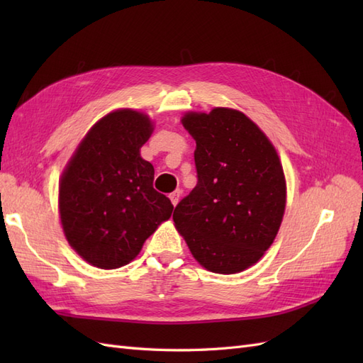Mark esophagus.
<instances>
[{"label": "esophagus", "instance_id": "esophagus-1", "mask_svg": "<svg viewBox=\"0 0 363 363\" xmlns=\"http://www.w3.org/2000/svg\"><path fill=\"white\" fill-rule=\"evenodd\" d=\"M180 196H182V192L180 191H174L172 194H169V199H171V203L174 206H177L179 201H180Z\"/></svg>", "mask_w": 363, "mask_h": 363}]
</instances>
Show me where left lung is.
<instances>
[{"label": "left lung", "instance_id": "8db88e82", "mask_svg": "<svg viewBox=\"0 0 363 363\" xmlns=\"http://www.w3.org/2000/svg\"><path fill=\"white\" fill-rule=\"evenodd\" d=\"M182 124L196 142L199 182L175 206V228L206 269L244 271L271 247L283 219L286 182L277 151L233 108L189 112Z\"/></svg>", "mask_w": 363, "mask_h": 363}]
</instances>
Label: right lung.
I'll use <instances>...</instances> for the list:
<instances>
[{
	"label": "right lung",
	"mask_w": 363,
	"mask_h": 363,
	"mask_svg": "<svg viewBox=\"0 0 363 363\" xmlns=\"http://www.w3.org/2000/svg\"><path fill=\"white\" fill-rule=\"evenodd\" d=\"M152 133L145 113L121 108L87 131L65 168L59 211L69 245L91 265L115 269L133 260L171 218L168 196L152 188L155 168L140 157Z\"/></svg>",
	"instance_id": "1"
}]
</instances>
